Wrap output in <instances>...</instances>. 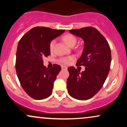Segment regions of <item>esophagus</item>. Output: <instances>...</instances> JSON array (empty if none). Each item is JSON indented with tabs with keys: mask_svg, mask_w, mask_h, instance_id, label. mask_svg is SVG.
Returning a JSON list of instances; mask_svg holds the SVG:
<instances>
[{
	"mask_svg": "<svg viewBox=\"0 0 127 127\" xmlns=\"http://www.w3.org/2000/svg\"><path fill=\"white\" fill-rule=\"evenodd\" d=\"M62 70H67V67L66 66H64V65H62Z\"/></svg>",
	"mask_w": 127,
	"mask_h": 127,
	"instance_id": "esophagus-1",
	"label": "esophagus"
}]
</instances>
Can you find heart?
<instances>
[{"label":"heart","mask_w":127,"mask_h":127,"mask_svg":"<svg viewBox=\"0 0 127 127\" xmlns=\"http://www.w3.org/2000/svg\"><path fill=\"white\" fill-rule=\"evenodd\" d=\"M64 41L65 42V43H66L68 46H74L75 45L76 42V39L73 35L70 34H67L63 36V37ZM54 44H55V40H53L51 42L50 44H49V48L50 50L52 51L54 49ZM73 58L72 57H63L62 59L60 60V62L62 63L65 64H68L70 63L71 62V61L72 60Z\"/></svg>","instance_id":"obj_1"}]
</instances>
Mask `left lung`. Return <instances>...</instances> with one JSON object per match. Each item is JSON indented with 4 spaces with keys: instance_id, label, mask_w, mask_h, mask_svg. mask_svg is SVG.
<instances>
[{
    "instance_id": "8db88e82",
    "label": "left lung",
    "mask_w": 127,
    "mask_h": 127,
    "mask_svg": "<svg viewBox=\"0 0 127 127\" xmlns=\"http://www.w3.org/2000/svg\"><path fill=\"white\" fill-rule=\"evenodd\" d=\"M69 32L82 39L84 46L76 65H84L85 70L80 72L69 67L67 88L72 97L86 100L95 95L105 82L111 63V51L108 42L94 27H87Z\"/></svg>"
}]
</instances>
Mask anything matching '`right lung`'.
Here are the masks:
<instances>
[{
    "label": "right lung",
    "instance_id": "obj_1",
    "mask_svg": "<svg viewBox=\"0 0 127 127\" xmlns=\"http://www.w3.org/2000/svg\"><path fill=\"white\" fill-rule=\"evenodd\" d=\"M65 30L36 27L24 34L18 43L15 68L23 90L32 98L42 100L51 95L54 82L61 66L43 65V58L50 55L49 44Z\"/></svg>",
    "mask_w": 127,
    "mask_h": 127
}]
</instances>
